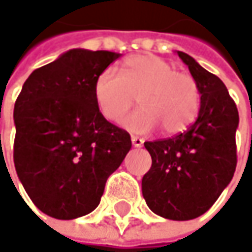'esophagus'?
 Here are the masks:
<instances>
[{"instance_id": "obj_1", "label": "esophagus", "mask_w": 252, "mask_h": 252, "mask_svg": "<svg viewBox=\"0 0 252 252\" xmlns=\"http://www.w3.org/2000/svg\"><path fill=\"white\" fill-rule=\"evenodd\" d=\"M131 141H132V146H134V147H141V146H143V143H144V140H143V138L135 137V135H132V137H131Z\"/></svg>"}]
</instances>
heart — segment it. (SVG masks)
Returning <instances> with one entry per match:
<instances>
[{"label": "heart", "instance_id": "1", "mask_svg": "<svg viewBox=\"0 0 252 252\" xmlns=\"http://www.w3.org/2000/svg\"><path fill=\"white\" fill-rule=\"evenodd\" d=\"M137 100L140 108L129 114L124 126L147 134L158 124L163 132L176 134L189 126L200 109L195 78L158 55H131L120 71L109 67L96 77L93 97L99 112L111 123H121Z\"/></svg>", "mask_w": 252, "mask_h": 252}]
</instances>
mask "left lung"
Returning <instances> with one entry per match:
<instances>
[{
	"instance_id": "left-lung-1",
	"label": "left lung",
	"mask_w": 252,
	"mask_h": 252,
	"mask_svg": "<svg viewBox=\"0 0 252 252\" xmlns=\"http://www.w3.org/2000/svg\"><path fill=\"white\" fill-rule=\"evenodd\" d=\"M176 54L198 84V117L181 134L144 143L152 168L141 179V189L153 213L171 220H191L215 204L233 176L239 115L219 77L188 54Z\"/></svg>"
}]
</instances>
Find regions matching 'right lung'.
<instances>
[{"label":"right lung","instance_id":"add662e5","mask_svg":"<svg viewBox=\"0 0 252 252\" xmlns=\"http://www.w3.org/2000/svg\"><path fill=\"white\" fill-rule=\"evenodd\" d=\"M121 54L70 49L34 70L14 105V166L45 215L70 220L93 212L106 179L131 149L126 129L99 112L93 84Z\"/></svg>","mask_w":252,"mask_h":252}]
</instances>
